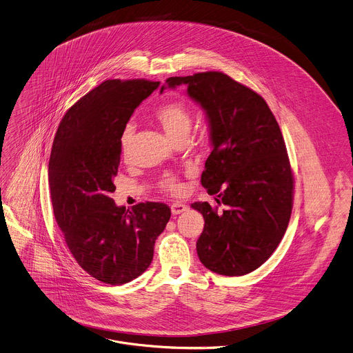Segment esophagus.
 Masks as SVG:
<instances>
[{"mask_svg":"<svg viewBox=\"0 0 353 353\" xmlns=\"http://www.w3.org/2000/svg\"><path fill=\"white\" fill-rule=\"evenodd\" d=\"M170 210H172V214L176 216V214H180V213L185 212L187 210V205H184L181 202H173L172 206H170Z\"/></svg>","mask_w":353,"mask_h":353,"instance_id":"obj_1","label":"esophagus"}]
</instances>
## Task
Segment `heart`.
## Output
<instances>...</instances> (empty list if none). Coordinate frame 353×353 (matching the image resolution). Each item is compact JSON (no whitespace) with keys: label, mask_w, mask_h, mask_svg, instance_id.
<instances>
[{"label":"heart","mask_w":353,"mask_h":353,"mask_svg":"<svg viewBox=\"0 0 353 353\" xmlns=\"http://www.w3.org/2000/svg\"><path fill=\"white\" fill-rule=\"evenodd\" d=\"M157 119L161 123L162 129L168 134L169 139L173 141H177L180 139H184L190 136V132L192 129V114L191 111L181 103H168L158 108L157 111ZM133 133V126L128 125L121 133V145L125 150L128 144L130 143ZM162 188L177 192L181 188V184L174 176H166L162 183Z\"/></svg>","instance_id":"heart-1"}]
</instances>
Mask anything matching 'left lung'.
<instances>
[{
    "instance_id": "8db88e82",
    "label": "left lung",
    "mask_w": 353,
    "mask_h": 353,
    "mask_svg": "<svg viewBox=\"0 0 353 353\" xmlns=\"http://www.w3.org/2000/svg\"><path fill=\"white\" fill-rule=\"evenodd\" d=\"M187 86L208 118L212 152L201 177L208 202L192 209L205 219L196 242L201 263L225 276L261 267L281 243L293 208V174L281 128L265 100L231 77L208 71L170 77L161 88Z\"/></svg>"
}]
</instances>
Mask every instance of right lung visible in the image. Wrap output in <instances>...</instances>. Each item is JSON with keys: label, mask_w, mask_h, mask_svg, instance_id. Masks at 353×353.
I'll return each mask as SVG.
<instances>
[{"label": "right lung", "mask_w": 353, "mask_h": 353, "mask_svg": "<svg viewBox=\"0 0 353 353\" xmlns=\"http://www.w3.org/2000/svg\"><path fill=\"white\" fill-rule=\"evenodd\" d=\"M159 82L107 79L63 117L49 159L54 219L79 267L112 286L140 276L170 209L145 202L126 210L111 194L121 161V133Z\"/></svg>", "instance_id": "add662e5"}]
</instances>
